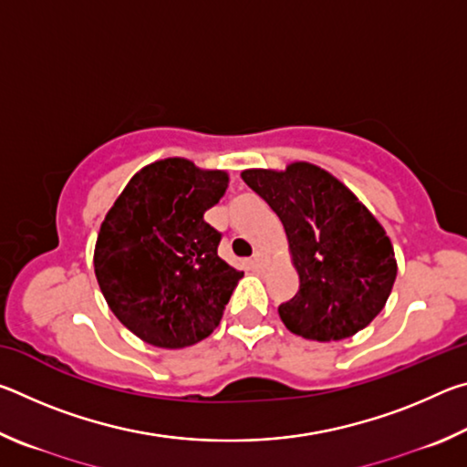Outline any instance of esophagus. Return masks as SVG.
Returning a JSON list of instances; mask_svg holds the SVG:
<instances>
[{
	"instance_id": "34e87169",
	"label": "esophagus",
	"mask_w": 467,
	"mask_h": 467,
	"mask_svg": "<svg viewBox=\"0 0 467 467\" xmlns=\"http://www.w3.org/2000/svg\"><path fill=\"white\" fill-rule=\"evenodd\" d=\"M265 264H267V257H265L264 251L253 253V265H255L257 270H262V267H265Z\"/></svg>"
}]
</instances>
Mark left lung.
Masks as SVG:
<instances>
[{"label":"left lung","instance_id":"8db88e82","mask_svg":"<svg viewBox=\"0 0 467 467\" xmlns=\"http://www.w3.org/2000/svg\"><path fill=\"white\" fill-rule=\"evenodd\" d=\"M241 177L288 236L300 286L278 306L292 334L336 342L365 329L391 295L398 264L389 236L344 183L309 162Z\"/></svg>","mask_w":467,"mask_h":467}]
</instances>
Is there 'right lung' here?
<instances>
[{
    "label": "right lung",
    "instance_id": "obj_1",
    "mask_svg": "<svg viewBox=\"0 0 467 467\" xmlns=\"http://www.w3.org/2000/svg\"><path fill=\"white\" fill-rule=\"evenodd\" d=\"M228 187L224 171L164 158L131 177L100 224L94 274L125 327L158 348H185L223 319L243 272L218 257L203 220Z\"/></svg>",
    "mask_w": 467,
    "mask_h": 467
}]
</instances>
